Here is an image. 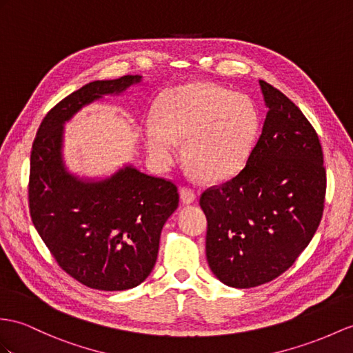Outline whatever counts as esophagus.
Instances as JSON below:
<instances>
[{"label": "esophagus", "instance_id": "esophagus-1", "mask_svg": "<svg viewBox=\"0 0 353 353\" xmlns=\"http://www.w3.org/2000/svg\"><path fill=\"white\" fill-rule=\"evenodd\" d=\"M179 196H181V201L184 203H187V205L188 203H193L194 199H196L194 192L192 190V188H188V187H183L181 192H179Z\"/></svg>", "mask_w": 353, "mask_h": 353}]
</instances>
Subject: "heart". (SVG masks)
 <instances>
[{"label":"heart","instance_id":"b5f03b06","mask_svg":"<svg viewBox=\"0 0 353 353\" xmlns=\"http://www.w3.org/2000/svg\"><path fill=\"white\" fill-rule=\"evenodd\" d=\"M261 130L256 103L245 94L219 85L193 82L169 91L157 109V121L145 124L151 159L166 168L185 141V159L208 181H221L244 168Z\"/></svg>","mask_w":353,"mask_h":353}]
</instances>
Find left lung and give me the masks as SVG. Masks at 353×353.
Here are the masks:
<instances>
[{
    "label": "left lung",
    "instance_id": "obj_1",
    "mask_svg": "<svg viewBox=\"0 0 353 353\" xmlns=\"http://www.w3.org/2000/svg\"><path fill=\"white\" fill-rule=\"evenodd\" d=\"M268 108L245 168L201 196L206 261L221 283L261 286L289 270L319 226L326 192L313 125L285 94L259 81Z\"/></svg>",
    "mask_w": 353,
    "mask_h": 353
}]
</instances>
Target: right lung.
Segmentation results:
<instances>
[{
  "label": "right lung",
  "instance_id": "add662e5",
  "mask_svg": "<svg viewBox=\"0 0 353 353\" xmlns=\"http://www.w3.org/2000/svg\"><path fill=\"white\" fill-rule=\"evenodd\" d=\"M142 76L94 81L43 119L31 150L30 214L58 265L91 289H132L150 276L160 234L178 208L176 185L132 165L100 181L79 178L63 160L64 124L103 96L121 94Z\"/></svg>",
  "mask_w": 353,
  "mask_h": 353
}]
</instances>
